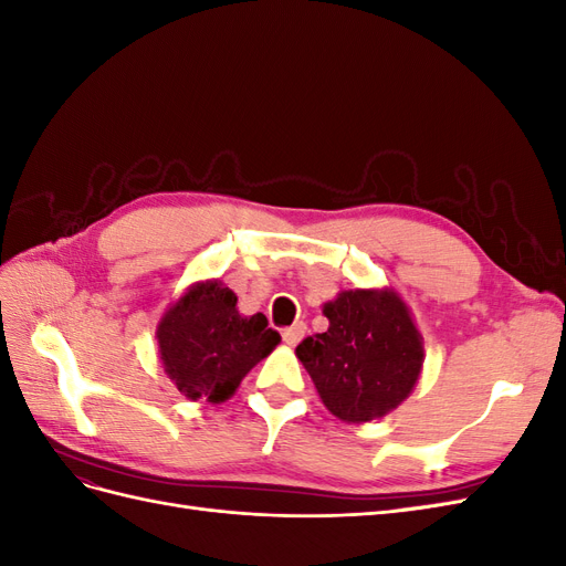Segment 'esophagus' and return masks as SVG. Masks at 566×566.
Wrapping results in <instances>:
<instances>
[{"label": "esophagus", "instance_id": "1", "mask_svg": "<svg viewBox=\"0 0 566 566\" xmlns=\"http://www.w3.org/2000/svg\"><path fill=\"white\" fill-rule=\"evenodd\" d=\"M304 335H306V325L304 323H295V325H290V328L283 331V342H285L287 347H295Z\"/></svg>", "mask_w": 566, "mask_h": 566}]
</instances>
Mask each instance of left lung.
<instances>
[{"instance_id": "left-lung-1", "label": "left lung", "mask_w": 566, "mask_h": 566, "mask_svg": "<svg viewBox=\"0 0 566 566\" xmlns=\"http://www.w3.org/2000/svg\"><path fill=\"white\" fill-rule=\"evenodd\" d=\"M328 331L302 339L295 354L318 397L345 422H370L418 385L424 349L413 316L391 287L342 290L323 304Z\"/></svg>"}]
</instances>
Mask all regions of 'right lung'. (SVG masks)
<instances>
[{"instance_id":"obj_1","label":"right lung","mask_w":566,"mask_h":566,"mask_svg":"<svg viewBox=\"0 0 566 566\" xmlns=\"http://www.w3.org/2000/svg\"><path fill=\"white\" fill-rule=\"evenodd\" d=\"M235 302L233 290L205 281L163 314L156 333L160 361L186 399L227 401L281 342L264 314L241 316Z\"/></svg>"}]
</instances>
